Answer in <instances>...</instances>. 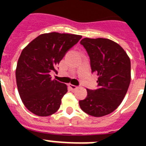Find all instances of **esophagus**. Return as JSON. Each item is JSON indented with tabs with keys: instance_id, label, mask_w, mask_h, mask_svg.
I'll return each mask as SVG.
<instances>
[{
	"instance_id": "esophagus-1",
	"label": "esophagus",
	"mask_w": 146,
	"mask_h": 146,
	"mask_svg": "<svg viewBox=\"0 0 146 146\" xmlns=\"http://www.w3.org/2000/svg\"><path fill=\"white\" fill-rule=\"evenodd\" d=\"M78 47H79V48H80V50H81V49H83V48H82V45H81V44H80V43H79V44H78Z\"/></svg>"
}]
</instances>
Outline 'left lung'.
I'll list each match as a JSON object with an SVG mask.
<instances>
[{"label":"left lung","mask_w":146,"mask_h":146,"mask_svg":"<svg viewBox=\"0 0 146 146\" xmlns=\"http://www.w3.org/2000/svg\"><path fill=\"white\" fill-rule=\"evenodd\" d=\"M79 40L72 34L46 33L22 51L16 69L17 89L25 107L35 115L48 117L60 108L67 86L53 73L57 74V64Z\"/></svg>","instance_id":"left-lung-1"}]
</instances>
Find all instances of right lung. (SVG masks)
<instances>
[{"instance_id": "1", "label": "right lung", "mask_w": 146, "mask_h": 146, "mask_svg": "<svg viewBox=\"0 0 146 146\" xmlns=\"http://www.w3.org/2000/svg\"><path fill=\"white\" fill-rule=\"evenodd\" d=\"M80 43L90 57L92 72L98 76L97 86L87 89V97L79 102L85 113L103 117L121 104L131 80L130 60L124 50L107 38H85Z\"/></svg>"}]
</instances>
